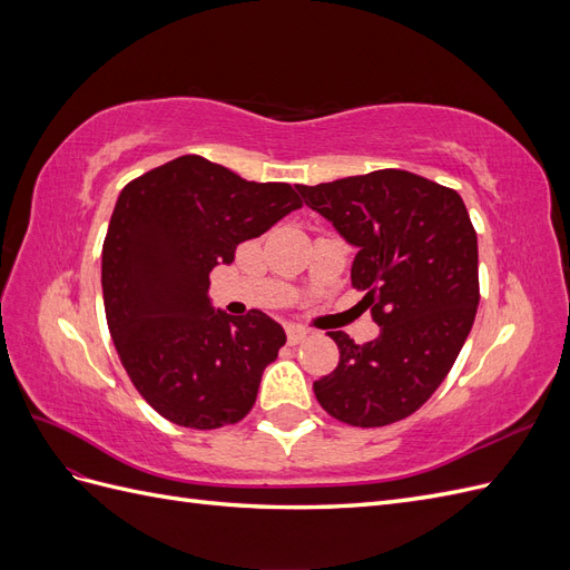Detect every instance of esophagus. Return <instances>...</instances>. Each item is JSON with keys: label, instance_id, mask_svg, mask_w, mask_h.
I'll list each match as a JSON object with an SVG mask.
<instances>
[{"label": "esophagus", "instance_id": "obj_1", "mask_svg": "<svg viewBox=\"0 0 570 570\" xmlns=\"http://www.w3.org/2000/svg\"><path fill=\"white\" fill-rule=\"evenodd\" d=\"M308 333H312V331H308V327H304V325H287V342L299 344L308 337Z\"/></svg>", "mask_w": 570, "mask_h": 570}]
</instances>
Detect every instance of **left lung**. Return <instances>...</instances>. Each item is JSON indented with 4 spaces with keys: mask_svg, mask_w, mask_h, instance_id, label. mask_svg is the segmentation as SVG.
<instances>
[{
    "mask_svg": "<svg viewBox=\"0 0 570 570\" xmlns=\"http://www.w3.org/2000/svg\"><path fill=\"white\" fill-rule=\"evenodd\" d=\"M297 189L358 247L352 287L381 325L366 344L327 333L340 361L314 383L316 400L356 428L402 421L442 385L473 327L480 283L471 216L456 189L400 168Z\"/></svg>",
    "mask_w": 570,
    "mask_h": 570,
    "instance_id": "8db88e82",
    "label": "left lung"
}]
</instances>
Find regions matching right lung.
Returning <instances> with one entry per match:
<instances>
[{"label": "right lung", "instance_id": "add662e5", "mask_svg": "<svg viewBox=\"0 0 570 570\" xmlns=\"http://www.w3.org/2000/svg\"><path fill=\"white\" fill-rule=\"evenodd\" d=\"M299 206L292 185L249 183L197 154L120 189L101 247L105 312L120 364L166 421L216 430L252 411L287 337L256 308L214 312L209 273Z\"/></svg>", "mask_w": 570, "mask_h": 570}]
</instances>
